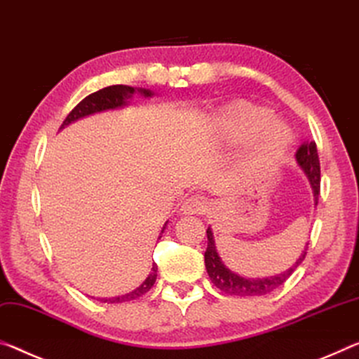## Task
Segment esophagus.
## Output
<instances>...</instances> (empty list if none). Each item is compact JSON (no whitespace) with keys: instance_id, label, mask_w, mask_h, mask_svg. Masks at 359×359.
I'll return each instance as SVG.
<instances>
[{"instance_id":"34e87169","label":"esophagus","mask_w":359,"mask_h":359,"mask_svg":"<svg viewBox=\"0 0 359 359\" xmlns=\"http://www.w3.org/2000/svg\"><path fill=\"white\" fill-rule=\"evenodd\" d=\"M206 210V203L201 198H189V200L184 201L180 208V212L185 215H193V214H203Z\"/></svg>"}]
</instances>
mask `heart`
<instances>
[{
	"mask_svg": "<svg viewBox=\"0 0 359 359\" xmlns=\"http://www.w3.org/2000/svg\"><path fill=\"white\" fill-rule=\"evenodd\" d=\"M273 111L249 102H236L225 107L215 118V130L222 139L236 142L257 133V149L269 158L281 155L292 144V130L280 119H271Z\"/></svg>",
	"mask_w": 359,
	"mask_h": 359,
	"instance_id": "obj_1",
	"label": "heart"
}]
</instances>
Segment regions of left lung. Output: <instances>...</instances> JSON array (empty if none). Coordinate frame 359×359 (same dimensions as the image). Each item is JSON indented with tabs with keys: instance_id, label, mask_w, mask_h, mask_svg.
<instances>
[{
	"instance_id": "obj_1",
	"label": "left lung",
	"mask_w": 359,
	"mask_h": 359,
	"mask_svg": "<svg viewBox=\"0 0 359 359\" xmlns=\"http://www.w3.org/2000/svg\"><path fill=\"white\" fill-rule=\"evenodd\" d=\"M295 159H297L299 168L304 170V174L309 179L313 196H315V206L318 204V198H320V159H318V150L315 142H306V144L300 145V149L295 153ZM208 233V249L204 252V264H206L208 275L210 281L214 283L215 287H219L220 291L230 295H265L271 291H275L276 287H280L281 284L286 283L289 276L292 275L295 269L302 264L305 255H306V246L305 244L304 251L300 255H297V260L291 264L287 270H284L278 275L266 276V278H244L238 275L233 270H230L224 262H222L220 255L215 248V240L212 229L206 230Z\"/></svg>"
}]
</instances>
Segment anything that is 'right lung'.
Segmentation results:
<instances>
[{
	"instance_id": "right-lung-1",
	"label": "right lung",
	"mask_w": 359,
	"mask_h": 359,
	"mask_svg": "<svg viewBox=\"0 0 359 359\" xmlns=\"http://www.w3.org/2000/svg\"><path fill=\"white\" fill-rule=\"evenodd\" d=\"M135 93H139L142 97H153V94L150 89H144V88H130V86H124V84H115V86H108L97 90V93L88 95L84 97L79 104L73 108V110L68 113V116L65 118V121L62 123L60 129H64L68 124L78 121L84 116L94 115V113H100V111H107V110H116V108H123L129 105V100L133 99V95ZM168 222L164 224L161 235L166 230ZM161 235L158 236V240L161 238ZM156 271H158V265L153 264L150 275L147 276V280L140 284L139 287H135L133 292H128L124 295H118V297H111V299H97L100 302H107V304H121V302H129V300L139 299L142 295L147 294L151 289L153 284L156 281Z\"/></svg>"
}]
</instances>
